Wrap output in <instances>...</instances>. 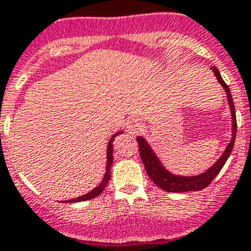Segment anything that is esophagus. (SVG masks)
Returning <instances> with one entry per match:
<instances>
[{"label": "esophagus", "mask_w": 251, "mask_h": 251, "mask_svg": "<svg viewBox=\"0 0 251 251\" xmlns=\"http://www.w3.org/2000/svg\"><path fill=\"white\" fill-rule=\"evenodd\" d=\"M127 130L132 133V134H136L139 130H142V124L138 123L137 121H134V119H132V121L127 123Z\"/></svg>", "instance_id": "esophagus-1"}]
</instances>
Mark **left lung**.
Returning <instances> with one entry per match:
<instances>
[{"label": "left lung", "instance_id": "obj_1", "mask_svg": "<svg viewBox=\"0 0 251 251\" xmlns=\"http://www.w3.org/2000/svg\"><path fill=\"white\" fill-rule=\"evenodd\" d=\"M215 76L217 77V80L221 85L224 86L226 94H227V101L230 104V109H231V117H232V137L230 141L229 146L226 147L225 152L220 159L212 166L211 168H208L206 172H203L200 176H194V177H182V176H176V175L170 174L168 171L163 168V166L159 163L158 158L156 154L153 153L151 150L150 145H148L146 139L142 137H137V142H138V148H139V154H141L142 162L145 165L146 171H147L148 176L152 179L153 182L156 183L158 187L162 190H165L167 192H188V191H200L202 188L207 187L210 183L212 182V179L219 175L221 168L224 167L225 162L229 158L230 153H231L232 147L235 143V137H236V114H235V105L232 101L231 93H230L229 86L226 85L225 81L223 80L220 73L216 68H212Z\"/></svg>", "mask_w": 251, "mask_h": 251}]
</instances>
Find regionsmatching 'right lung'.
Instances as JSON below:
<instances>
[{"label": "right lung", "mask_w": 251, "mask_h": 251, "mask_svg": "<svg viewBox=\"0 0 251 251\" xmlns=\"http://www.w3.org/2000/svg\"><path fill=\"white\" fill-rule=\"evenodd\" d=\"M115 136L110 138L109 143H108V152H106V172H105V176H104L103 181L100 182V185L98 187H95L92 192L89 194L84 195L81 197H77V199H74V200H68L65 202H80V201H86V200H92V199H95V197L100 195L103 192V190L105 188V186L108 185L109 182V178H110V166H112V162H113V141H114Z\"/></svg>", "instance_id": "1"}]
</instances>
